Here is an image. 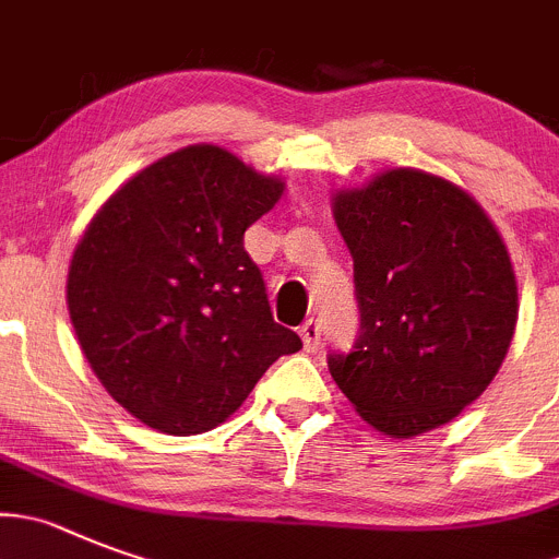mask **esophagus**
Returning a JSON list of instances; mask_svg holds the SVG:
<instances>
[{
	"mask_svg": "<svg viewBox=\"0 0 559 559\" xmlns=\"http://www.w3.org/2000/svg\"><path fill=\"white\" fill-rule=\"evenodd\" d=\"M299 337H301V343H305L307 352L319 349V343H321V324H319V321L307 319L305 324L299 326Z\"/></svg>",
	"mask_w": 559,
	"mask_h": 559,
	"instance_id": "34e87169",
	"label": "esophagus"
}]
</instances>
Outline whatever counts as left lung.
<instances>
[{"label": "left lung", "instance_id": "8db88e82", "mask_svg": "<svg viewBox=\"0 0 559 559\" xmlns=\"http://www.w3.org/2000/svg\"><path fill=\"white\" fill-rule=\"evenodd\" d=\"M332 213L360 307L332 380L388 438L443 427L483 396L513 341L519 285L499 229L468 191L418 168L337 191Z\"/></svg>", "mask_w": 559, "mask_h": 559}]
</instances>
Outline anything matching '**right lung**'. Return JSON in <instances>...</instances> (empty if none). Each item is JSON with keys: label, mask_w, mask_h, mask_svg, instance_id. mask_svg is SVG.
Returning <instances> with one entry per match:
<instances>
[{"label": "right lung", "mask_w": 559, "mask_h": 559, "mask_svg": "<svg viewBox=\"0 0 559 559\" xmlns=\"http://www.w3.org/2000/svg\"><path fill=\"white\" fill-rule=\"evenodd\" d=\"M283 191L280 177L193 143L127 179L82 233L71 324L105 391L146 427L216 429L276 357L301 349L243 249Z\"/></svg>", "instance_id": "right-lung-1"}]
</instances>
